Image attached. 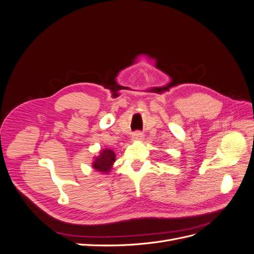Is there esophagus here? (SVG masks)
<instances>
[{"instance_id": "esophagus-1", "label": "esophagus", "mask_w": 254, "mask_h": 254, "mask_svg": "<svg viewBox=\"0 0 254 254\" xmlns=\"http://www.w3.org/2000/svg\"><path fill=\"white\" fill-rule=\"evenodd\" d=\"M143 133L142 132H140V131H134L133 133H132V135H131V139L133 140V141H141L142 139H143Z\"/></svg>"}]
</instances>
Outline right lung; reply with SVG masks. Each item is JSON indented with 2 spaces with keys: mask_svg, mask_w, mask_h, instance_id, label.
<instances>
[{
  "mask_svg": "<svg viewBox=\"0 0 254 254\" xmlns=\"http://www.w3.org/2000/svg\"><path fill=\"white\" fill-rule=\"evenodd\" d=\"M115 161V153L111 149H104L101 151V156L95 158L93 168L102 173H108Z\"/></svg>",
  "mask_w": 254,
  "mask_h": 254,
  "instance_id": "add662e5",
  "label": "right lung"
}]
</instances>
